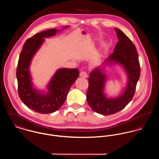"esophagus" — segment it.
I'll return each instance as SVG.
<instances>
[{
    "label": "esophagus",
    "instance_id": "34e87169",
    "mask_svg": "<svg viewBox=\"0 0 159 159\" xmlns=\"http://www.w3.org/2000/svg\"><path fill=\"white\" fill-rule=\"evenodd\" d=\"M80 75L81 77L84 78H86L87 77V73L85 72H81Z\"/></svg>",
    "mask_w": 159,
    "mask_h": 159
}]
</instances>
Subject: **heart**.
<instances>
[{
	"label": "heart",
	"instance_id": "1",
	"mask_svg": "<svg viewBox=\"0 0 159 159\" xmlns=\"http://www.w3.org/2000/svg\"><path fill=\"white\" fill-rule=\"evenodd\" d=\"M98 59V57H96V58H95V59Z\"/></svg>",
	"mask_w": 159,
	"mask_h": 159
}]
</instances>
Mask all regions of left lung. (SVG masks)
I'll use <instances>...</instances> for the list:
<instances>
[{"mask_svg": "<svg viewBox=\"0 0 159 159\" xmlns=\"http://www.w3.org/2000/svg\"><path fill=\"white\" fill-rule=\"evenodd\" d=\"M115 30L118 41L113 53L90 72L89 78L87 103L92 110L104 116L116 114L124 109L131 101L140 75L139 55L135 46L123 31L116 28ZM116 65L125 73L127 84L117 97L111 98L105 93L108 77L105 69Z\"/></svg>", "mask_w": 159, "mask_h": 159, "instance_id": "obj_1", "label": "left lung"}]
</instances>
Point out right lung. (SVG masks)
<instances>
[{
  "label": "right lung",
  "instance_id": "obj_1",
  "mask_svg": "<svg viewBox=\"0 0 159 159\" xmlns=\"http://www.w3.org/2000/svg\"><path fill=\"white\" fill-rule=\"evenodd\" d=\"M62 29H48L35 34L24 44L18 61L16 77L18 93L22 102L30 109L41 114L55 112L66 101L70 87L79 76L77 69L60 68L54 73L45 90L34 86L30 72L31 61L45 41L56 35Z\"/></svg>",
  "mask_w": 159,
  "mask_h": 159
}]
</instances>
